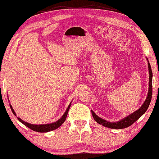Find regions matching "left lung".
I'll list each match as a JSON object with an SVG mask.
<instances>
[{
    "mask_svg": "<svg viewBox=\"0 0 159 159\" xmlns=\"http://www.w3.org/2000/svg\"><path fill=\"white\" fill-rule=\"evenodd\" d=\"M147 59L148 61V59ZM148 72H149L148 92L147 99H146L145 102H143V104L142 105V107H141L139 110H137V111L133 112L132 114L129 115V116H127V117L124 118L123 120H121L120 121H119V122H107V121L103 120L102 118L98 117L97 115H95V113L94 112L91 110L93 117L98 124L102 125L108 128H111V129H124V128L128 127L132 125L133 123H134L136 121L139 119L141 116H142L143 114H144L146 111L147 110L148 106H149L151 100H152V70L148 61Z\"/></svg>",
    "mask_w": 159,
    "mask_h": 159,
    "instance_id": "left-lung-1",
    "label": "left lung"
}]
</instances>
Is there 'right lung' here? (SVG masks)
Here are the masks:
<instances>
[{
	"instance_id": "1",
	"label": "right lung",
	"mask_w": 159,
	"mask_h": 159,
	"mask_svg": "<svg viewBox=\"0 0 159 159\" xmlns=\"http://www.w3.org/2000/svg\"><path fill=\"white\" fill-rule=\"evenodd\" d=\"M70 104L71 103H70V105H69V107H68L66 111L65 112V113L64 115H63L62 117L60 118V119L57 121L56 122H54V123H51V124H47V125H32V124H29V123H27L26 122H25V121L22 120L20 118L17 117V119L20 121V122H22V124L25 125L26 127H27L30 129H31L32 130L34 131V132H49V131H52V130H54L57 129L58 127H59L60 126H61L63 123L65 122V120H66V118L67 117V115H68V112H69V108L70 106ZM10 107L11 108V110L12 113H13L14 115H16V112H15L14 110L12 109V107L11 106V105L10 104Z\"/></svg>"
}]
</instances>
